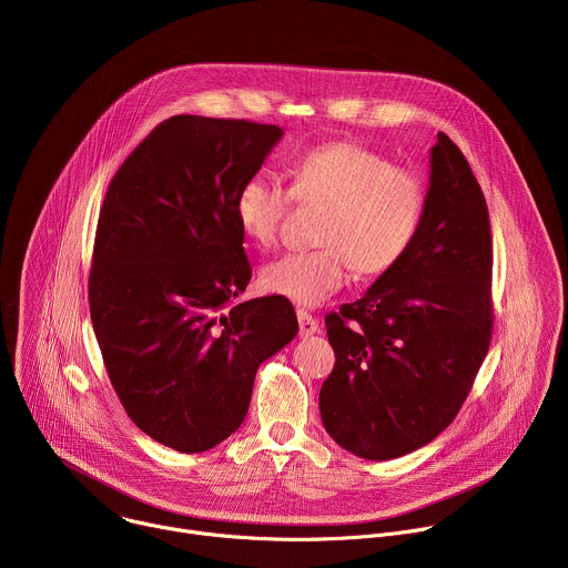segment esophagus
I'll return each mask as SVG.
<instances>
[{
    "label": "esophagus",
    "mask_w": 568,
    "mask_h": 568,
    "mask_svg": "<svg viewBox=\"0 0 568 568\" xmlns=\"http://www.w3.org/2000/svg\"><path fill=\"white\" fill-rule=\"evenodd\" d=\"M296 318H298V335L301 337H312L318 333V323L312 314H307L305 310H298L296 312Z\"/></svg>",
    "instance_id": "esophagus-1"
}]
</instances>
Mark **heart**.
I'll return each instance as SVG.
<instances>
[{
	"mask_svg": "<svg viewBox=\"0 0 568 568\" xmlns=\"http://www.w3.org/2000/svg\"><path fill=\"white\" fill-rule=\"evenodd\" d=\"M290 175V189L270 175H252L233 200L240 235L261 252L276 245L292 200L323 209L321 250L263 267L261 292L316 307L346 285L351 267L362 278H379L409 256L425 215V189L414 173L364 145L328 143L301 154Z\"/></svg>",
	"mask_w": 568,
	"mask_h": 568,
	"instance_id": "obj_1",
	"label": "heart"
}]
</instances>
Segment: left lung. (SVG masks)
I'll return each mask as SVG.
<instances>
[{"label": "left lung", "instance_id": "obj_1", "mask_svg": "<svg viewBox=\"0 0 568 568\" xmlns=\"http://www.w3.org/2000/svg\"><path fill=\"white\" fill-rule=\"evenodd\" d=\"M490 278L488 206L458 145L438 132L409 256L326 316L335 368L318 412L337 445L388 460L456 418L490 348Z\"/></svg>", "mask_w": 568, "mask_h": 568}]
</instances>
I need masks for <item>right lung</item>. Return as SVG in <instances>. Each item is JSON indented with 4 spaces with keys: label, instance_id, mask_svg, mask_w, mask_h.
Listing matches in <instances>:
<instances>
[{
    "label": "right lung",
    "instance_id": "add662e5",
    "mask_svg": "<svg viewBox=\"0 0 568 568\" xmlns=\"http://www.w3.org/2000/svg\"><path fill=\"white\" fill-rule=\"evenodd\" d=\"M278 125L180 114L156 125L110 182L94 242L90 312L132 423L182 454L245 420L258 366L298 321L247 290L233 200L281 141Z\"/></svg>",
    "mask_w": 568,
    "mask_h": 568
}]
</instances>
